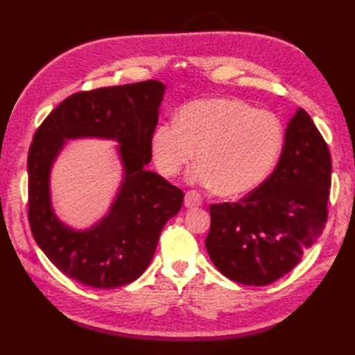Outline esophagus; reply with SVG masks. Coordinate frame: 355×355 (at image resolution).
<instances>
[{"label":"esophagus","instance_id":"obj_1","mask_svg":"<svg viewBox=\"0 0 355 355\" xmlns=\"http://www.w3.org/2000/svg\"><path fill=\"white\" fill-rule=\"evenodd\" d=\"M201 202H202V198H201V195L198 192L189 191L186 193V197H184V206L186 207H198V206H201Z\"/></svg>","mask_w":355,"mask_h":355}]
</instances>
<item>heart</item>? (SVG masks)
<instances>
[{"label":"heart","mask_w":355,"mask_h":355,"mask_svg":"<svg viewBox=\"0 0 355 355\" xmlns=\"http://www.w3.org/2000/svg\"><path fill=\"white\" fill-rule=\"evenodd\" d=\"M284 146L276 114L227 97L202 99L180 110L175 123L157 128L150 150L157 171L178 175L193 160V183L214 186L223 197H241L258 187L273 169Z\"/></svg>","instance_id":"heart-1"}]
</instances>
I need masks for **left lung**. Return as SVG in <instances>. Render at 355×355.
I'll return each mask as SVG.
<instances>
[{
    "label": "left lung",
    "mask_w": 355,
    "mask_h": 355,
    "mask_svg": "<svg viewBox=\"0 0 355 355\" xmlns=\"http://www.w3.org/2000/svg\"><path fill=\"white\" fill-rule=\"evenodd\" d=\"M331 154L310 114L299 108L267 180L238 202L210 209L206 248L221 273L263 286L297 266L325 229Z\"/></svg>",
    "instance_id": "1"
}]
</instances>
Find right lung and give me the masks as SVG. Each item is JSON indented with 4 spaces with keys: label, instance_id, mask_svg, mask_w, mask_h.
<instances>
[{
    "label": "right lung",
    "instance_id": "right-lung-1",
    "mask_svg": "<svg viewBox=\"0 0 355 355\" xmlns=\"http://www.w3.org/2000/svg\"><path fill=\"white\" fill-rule=\"evenodd\" d=\"M164 85L158 80L97 88L67 97L35 131L28 149V224L36 244L59 271L93 288L135 281L153 261L158 238L184 193L146 171ZM117 139L125 178L110 214L76 232L52 214L49 168L65 138Z\"/></svg>",
    "mask_w": 355,
    "mask_h": 355
}]
</instances>
